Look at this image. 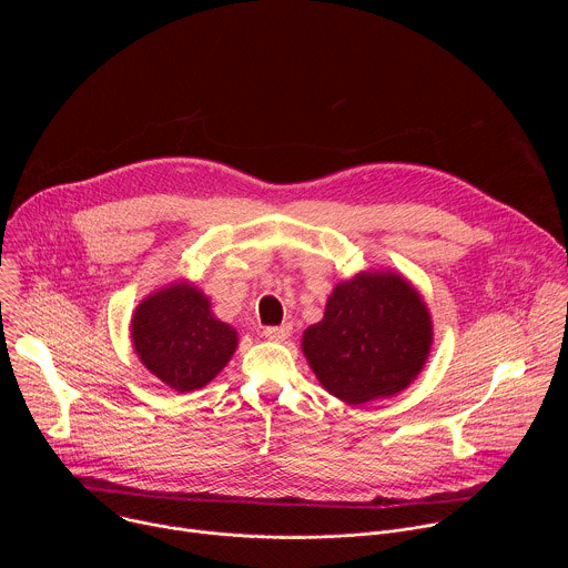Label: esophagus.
Instances as JSON below:
<instances>
[{
	"instance_id": "obj_1",
	"label": "esophagus",
	"mask_w": 568,
	"mask_h": 568,
	"mask_svg": "<svg viewBox=\"0 0 568 568\" xmlns=\"http://www.w3.org/2000/svg\"><path fill=\"white\" fill-rule=\"evenodd\" d=\"M292 328L287 326V323H283V326H267L263 331V335L270 339V342H285L290 337Z\"/></svg>"
}]
</instances>
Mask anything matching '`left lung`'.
I'll use <instances>...</instances> for the list:
<instances>
[{"mask_svg": "<svg viewBox=\"0 0 568 568\" xmlns=\"http://www.w3.org/2000/svg\"><path fill=\"white\" fill-rule=\"evenodd\" d=\"M432 318L420 294L397 274H359L335 287L326 314L303 335V353L335 397L364 404L420 373Z\"/></svg>", "mask_w": 568, "mask_h": 568, "instance_id": "8db88e82", "label": "left lung"}]
</instances>
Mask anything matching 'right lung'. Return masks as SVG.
Listing matches in <instances>:
<instances>
[{
	"instance_id": "obj_1",
	"label": "right lung",
	"mask_w": 568,
	"mask_h": 568,
	"mask_svg": "<svg viewBox=\"0 0 568 568\" xmlns=\"http://www.w3.org/2000/svg\"><path fill=\"white\" fill-rule=\"evenodd\" d=\"M132 339L145 368L180 393L209 384L237 344L235 331L211 314L209 298L191 285L148 296L134 312Z\"/></svg>"
}]
</instances>
